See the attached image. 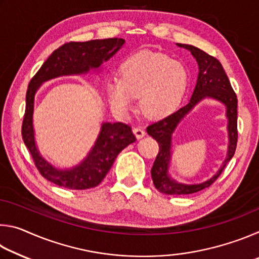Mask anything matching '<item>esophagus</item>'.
<instances>
[{
  "instance_id": "esophagus-1",
  "label": "esophagus",
  "mask_w": 259,
  "mask_h": 259,
  "mask_svg": "<svg viewBox=\"0 0 259 259\" xmlns=\"http://www.w3.org/2000/svg\"><path fill=\"white\" fill-rule=\"evenodd\" d=\"M134 134H135V136L136 137H137V139H140V138H143L144 136L146 135V133H145V130H144L143 128H140V126H137V128H134Z\"/></svg>"
}]
</instances>
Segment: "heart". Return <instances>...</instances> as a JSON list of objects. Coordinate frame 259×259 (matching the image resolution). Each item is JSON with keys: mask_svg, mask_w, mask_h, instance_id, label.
<instances>
[{"mask_svg": "<svg viewBox=\"0 0 259 259\" xmlns=\"http://www.w3.org/2000/svg\"><path fill=\"white\" fill-rule=\"evenodd\" d=\"M120 80L106 83V95L114 111L125 114L140 100V108L148 117L171 113L185 94L188 73L181 61L157 52L143 51L122 64Z\"/></svg>", "mask_w": 259, "mask_h": 259, "instance_id": "heart-1", "label": "heart"}]
</instances>
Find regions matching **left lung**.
<instances>
[{"instance_id":"obj_1","label":"left lung","mask_w":259,"mask_h":259,"mask_svg":"<svg viewBox=\"0 0 259 259\" xmlns=\"http://www.w3.org/2000/svg\"><path fill=\"white\" fill-rule=\"evenodd\" d=\"M177 46L191 51L192 56L198 61L199 75L194 91L190 102L185 106L181 107L164 119L148 125L146 129L147 134L152 136L159 144V153L151 170L153 183L157 191L168 195L192 194L209 187L221 176L227 162L233 157L238 143V99L222 64L214 57L208 55L199 48L182 45V43H177ZM204 98H212L224 103L227 107L228 132L229 133L228 156L219 171L211 179L201 184L187 186L176 182L167 174L171 159L172 134L182 117Z\"/></svg>"}]
</instances>
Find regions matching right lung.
I'll use <instances>...</instances> for the list:
<instances>
[{"label":"right lung","mask_w":259,"mask_h":259,"mask_svg":"<svg viewBox=\"0 0 259 259\" xmlns=\"http://www.w3.org/2000/svg\"><path fill=\"white\" fill-rule=\"evenodd\" d=\"M124 42V38L114 37L65 43L52 52L29 82L21 135L38 171L56 185L69 190H88L99 185L119 153L129 144L136 142V137L128 124L104 122L95 145L85 159L71 169H57L43 159L35 144L33 128L35 94L43 83L52 78L81 75L90 69L99 68L104 61H107L121 49Z\"/></svg>","instance_id":"add662e5"}]
</instances>
